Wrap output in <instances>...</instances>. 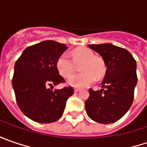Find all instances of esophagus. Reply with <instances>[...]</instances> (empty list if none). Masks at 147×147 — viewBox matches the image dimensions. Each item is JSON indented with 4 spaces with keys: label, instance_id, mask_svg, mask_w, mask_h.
<instances>
[{
    "label": "esophagus",
    "instance_id": "1",
    "mask_svg": "<svg viewBox=\"0 0 147 147\" xmlns=\"http://www.w3.org/2000/svg\"><path fill=\"white\" fill-rule=\"evenodd\" d=\"M79 91H80V88H74V92H79Z\"/></svg>",
    "mask_w": 147,
    "mask_h": 147
}]
</instances>
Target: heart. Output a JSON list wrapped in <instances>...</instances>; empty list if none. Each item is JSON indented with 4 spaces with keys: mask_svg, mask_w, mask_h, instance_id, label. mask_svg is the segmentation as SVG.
Returning <instances> with one entry per match:
<instances>
[{
    "mask_svg": "<svg viewBox=\"0 0 147 147\" xmlns=\"http://www.w3.org/2000/svg\"><path fill=\"white\" fill-rule=\"evenodd\" d=\"M75 64L80 65V70L82 73L69 78L68 83L76 88H83L90 85L95 81L96 77H102L106 70L104 59L95 55L92 50L86 47L73 51L72 59L68 54L64 53L56 61V67L59 74L65 78L73 73L76 68Z\"/></svg>",
    "mask_w": 147,
    "mask_h": 147,
    "instance_id": "1",
    "label": "heart"
}]
</instances>
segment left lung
<instances>
[{"mask_svg": "<svg viewBox=\"0 0 147 147\" xmlns=\"http://www.w3.org/2000/svg\"><path fill=\"white\" fill-rule=\"evenodd\" d=\"M100 55L106 66L102 89H89L85 102L88 115L100 123H111L124 115L133 104L137 85V63L126 49L110 43L88 45Z\"/></svg>", "mask_w": 147, "mask_h": 147, "instance_id": "obj_1", "label": "left lung"}]
</instances>
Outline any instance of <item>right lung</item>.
<instances>
[{"label": "right lung", "instance_id": "1", "mask_svg": "<svg viewBox=\"0 0 147 147\" xmlns=\"http://www.w3.org/2000/svg\"><path fill=\"white\" fill-rule=\"evenodd\" d=\"M67 49L63 43L44 41L27 47L15 62L12 85L16 101L20 110L33 121L50 123L58 120L74 94L70 86L53 90V85L65 82L56 61Z\"/></svg>", "mask_w": 147, "mask_h": 147}]
</instances>
